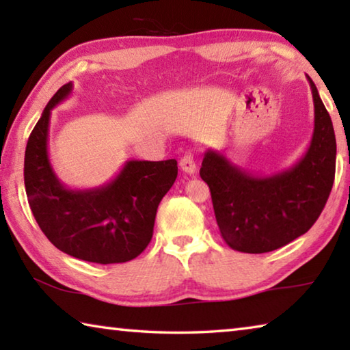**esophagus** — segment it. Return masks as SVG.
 <instances>
[{
	"label": "esophagus",
	"mask_w": 350,
	"mask_h": 350,
	"mask_svg": "<svg viewBox=\"0 0 350 350\" xmlns=\"http://www.w3.org/2000/svg\"><path fill=\"white\" fill-rule=\"evenodd\" d=\"M179 167H180L183 173H187V174H194V173H196V170H198L196 162H194L193 156H189V154H187V156H183L180 159Z\"/></svg>",
	"instance_id": "esophagus-1"
}]
</instances>
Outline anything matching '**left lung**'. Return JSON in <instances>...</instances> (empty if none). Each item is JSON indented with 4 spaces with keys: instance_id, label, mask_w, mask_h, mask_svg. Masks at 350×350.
Instances as JSON below:
<instances>
[{
    "instance_id": "1",
    "label": "left lung",
    "mask_w": 350,
    "mask_h": 350,
    "mask_svg": "<svg viewBox=\"0 0 350 350\" xmlns=\"http://www.w3.org/2000/svg\"><path fill=\"white\" fill-rule=\"evenodd\" d=\"M312 88L315 126L310 145L292 168L258 176L216 150L205 152L200 177L208 183L219 232L242 253H267L309 232L335 179L336 140L330 116Z\"/></svg>"
}]
</instances>
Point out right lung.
Listing matches in <instances>:
<instances>
[{
  "label": "right lung",
  "mask_w": 350,
  "mask_h": 350,
  "mask_svg": "<svg viewBox=\"0 0 350 350\" xmlns=\"http://www.w3.org/2000/svg\"><path fill=\"white\" fill-rule=\"evenodd\" d=\"M66 83L49 100L29 135L25 187L41 232L58 250L96 264L137 258L152 238L157 206L177 177L174 159L128 161L102 187L68 188L58 179L47 152L51 111L72 92Z\"/></svg>",
  "instance_id": "add662e5"
}]
</instances>
